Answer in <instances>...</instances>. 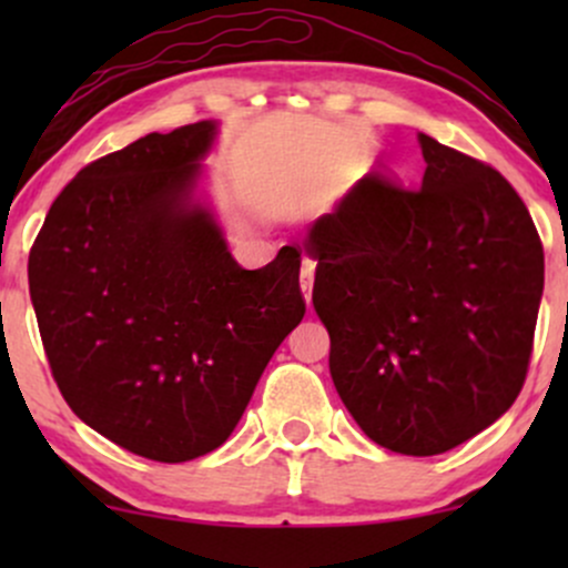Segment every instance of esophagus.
<instances>
[{
  "label": "esophagus",
  "instance_id": "esophagus-1",
  "mask_svg": "<svg viewBox=\"0 0 568 568\" xmlns=\"http://www.w3.org/2000/svg\"><path fill=\"white\" fill-rule=\"evenodd\" d=\"M298 283H302V293L306 298V304L312 302V285H315V262L304 258L302 262V275H298Z\"/></svg>",
  "mask_w": 568,
  "mask_h": 568
}]
</instances>
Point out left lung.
Masks as SVG:
<instances>
[{
  "mask_svg": "<svg viewBox=\"0 0 568 568\" xmlns=\"http://www.w3.org/2000/svg\"><path fill=\"white\" fill-rule=\"evenodd\" d=\"M422 189L371 173L310 226L331 379L379 446L443 454L513 406L545 253L507 179L419 133Z\"/></svg>",
  "mask_w": 568,
  "mask_h": 568,
  "instance_id": "1",
  "label": "left lung"
}]
</instances>
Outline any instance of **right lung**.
Wrapping results in <instances>:
<instances>
[{
  "instance_id": "right-lung-1",
  "label": "right lung",
  "mask_w": 568,
  "mask_h": 568,
  "mask_svg": "<svg viewBox=\"0 0 568 568\" xmlns=\"http://www.w3.org/2000/svg\"><path fill=\"white\" fill-rule=\"evenodd\" d=\"M219 122L149 133L58 194L29 256L50 368L71 410L128 452L189 462L232 435L302 323V253L243 270L200 192Z\"/></svg>"
}]
</instances>
